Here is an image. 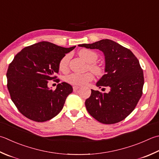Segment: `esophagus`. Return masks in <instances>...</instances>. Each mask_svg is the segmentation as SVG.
<instances>
[{
    "mask_svg": "<svg viewBox=\"0 0 159 159\" xmlns=\"http://www.w3.org/2000/svg\"><path fill=\"white\" fill-rule=\"evenodd\" d=\"M79 86H73V90L74 92H76L78 89H79Z\"/></svg>",
    "mask_w": 159,
    "mask_h": 159,
    "instance_id": "34e87169",
    "label": "esophagus"
}]
</instances>
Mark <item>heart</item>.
Returning a JSON list of instances; mask_svg holds the SVG:
<instances>
[{
  "label": "heart",
  "instance_id": "obj_1",
  "mask_svg": "<svg viewBox=\"0 0 159 159\" xmlns=\"http://www.w3.org/2000/svg\"><path fill=\"white\" fill-rule=\"evenodd\" d=\"M80 57L89 63V68L97 76H101L104 72L102 68L97 64L94 63L98 59V56L96 52L89 49H82L79 52ZM70 56V54H66L61 59L59 62V69L61 71H65L68 68L69 65ZM93 80V75L91 72H86L85 74H78L72 73L65 77V80L74 85H82L88 83Z\"/></svg>",
  "mask_w": 159,
  "mask_h": 159
}]
</instances>
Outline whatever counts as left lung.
<instances>
[{"instance_id":"1","label":"left lung","mask_w":159,"mask_h":159,"mask_svg":"<svg viewBox=\"0 0 159 159\" xmlns=\"http://www.w3.org/2000/svg\"><path fill=\"white\" fill-rule=\"evenodd\" d=\"M79 47L103 52L105 74L96 83L99 88H110L108 93L92 89L85 101L89 114L104 124H114L132 113L143 94V71L139 61L129 49L110 39H102Z\"/></svg>"}]
</instances>
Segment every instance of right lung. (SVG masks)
I'll return each instance as SVG.
<instances>
[{"mask_svg": "<svg viewBox=\"0 0 159 159\" xmlns=\"http://www.w3.org/2000/svg\"><path fill=\"white\" fill-rule=\"evenodd\" d=\"M75 48L42 41L26 47L15 56L7 71V86L11 101L23 116L45 122L62 110L72 87L63 82L52 90L48 84L52 80L58 83V79H55L59 62Z\"/></svg>", "mask_w": 159, "mask_h": 159, "instance_id": "add662e5", "label": "right lung"}]
</instances>
